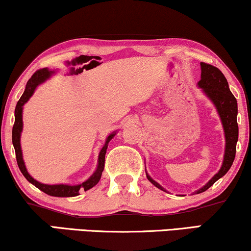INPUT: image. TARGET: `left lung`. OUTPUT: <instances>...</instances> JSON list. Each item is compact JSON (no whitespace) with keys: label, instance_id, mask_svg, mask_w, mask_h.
Instances as JSON below:
<instances>
[{"label":"left lung","instance_id":"8db88e82","mask_svg":"<svg viewBox=\"0 0 251 251\" xmlns=\"http://www.w3.org/2000/svg\"><path fill=\"white\" fill-rule=\"evenodd\" d=\"M201 77L198 82L204 93L211 98L212 102L217 107L219 115H220L221 122H223L225 136H226V149H225L224 163L219 173L212 178L210 182L198 190L196 193H201L211 188L219 178L226 175V173L230 169L231 164L234 162L236 153V142L239 139V126H237V102L234 95L230 93L228 82L221 71L214 66L208 63L201 62ZM147 178L151 183H153L158 189L163 190L160 184L151 179L147 175Z\"/></svg>","mask_w":251,"mask_h":251}]
</instances>
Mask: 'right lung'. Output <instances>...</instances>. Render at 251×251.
<instances>
[{
  "label": "right lung",
  "instance_id": "add662e5",
  "mask_svg": "<svg viewBox=\"0 0 251 251\" xmlns=\"http://www.w3.org/2000/svg\"><path fill=\"white\" fill-rule=\"evenodd\" d=\"M52 74L47 68H43L37 71L34 74L31 76L30 80L27 81L26 88H25L24 94L22 95V97L18 100L17 105H16L15 109V124L14 127H12V145L15 147L16 151V160H17V164L20 170L22 171L25 178H26L28 182L32 183L36 188L41 190L43 192L47 193L50 196L54 197H75L78 195V191L80 190H87L91 189L93 186L96 185V184L100 182V176H102V173L104 170V163H105V153L107 149V145H109V141L115 136L116 133H112L107 136L105 145L103 146L102 151H100V156H98V167L97 170L95 171L94 175L90 177L88 180H85L82 184H78V185H65V184H58V185H47V184L39 183L38 180L32 178L30 175H28L26 168H25L23 156H22V149H21V132L22 128H23V119H22V111H23V105L27 102L28 98L32 96L34 90H36L37 85H39L41 82H44L46 78L50 77V75Z\"/></svg>",
  "mask_w": 251,
  "mask_h": 251
}]
</instances>
